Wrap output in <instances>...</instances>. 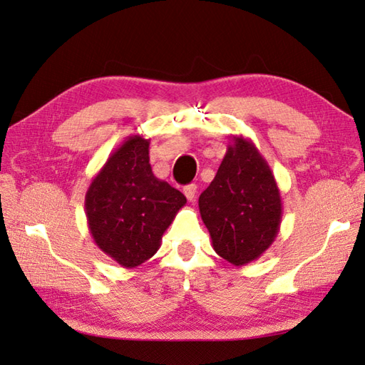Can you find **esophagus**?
I'll list each match as a JSON object with an SVG mask.
<instances>
[{"label":"esophagus","mask_w":365,"mask_h":365,"mask_svg":"<svg viewBox=\"0 0 365 365\" xmlns=\"http://www.w3.org/2000/svg\"><path fill=\"white\" fill-rule=\"evenodd\" d=\"M197 192H198L197 184H189L184 187V195L189 201H195V198H197Z\"/></svg>","instance_id":"34e87169"}]
</instances>
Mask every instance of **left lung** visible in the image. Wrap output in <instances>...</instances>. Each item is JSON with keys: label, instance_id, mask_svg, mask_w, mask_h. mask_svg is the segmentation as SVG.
Listing matches in <instances>:
<instances>
[{"label": "left lung", "instance_id": "obj_1", "mask_svg": "<svg viewBox=\"0 0 365 365\" xmlns=\"http://www.w3.org/2000/svg\"><path fill=\"white\" fill-rule=\"evenodd\" d=\"M198 206L213 250L235 266L260 259L280 230L279 185L259 148L243 136H232Z\"/></svg>", "mask_w": 365, "mask_h": 365}]
</instances>
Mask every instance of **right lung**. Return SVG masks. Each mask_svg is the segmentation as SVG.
Segmentation results:
<instances>
[{
	"label": "right lung",
	"mask_w": 365,
	"mask_h": 365,
	"mask_svg": "<svg viewBox=\"0 0 365 365\" xmlns=\"http://www.w3.org/2000/svg\"><path fill=\"white\" fill-rule=\"evenodd\" d=\"M150 139L128 136L106 159L85 195V213L94 243L122 268L152 259L184 195L158 180L148 156Z\"/></svg>",
	"instance_id": "obj_1"
}]
</instances>
